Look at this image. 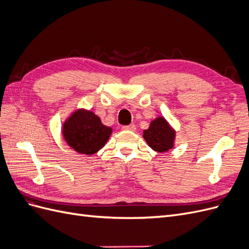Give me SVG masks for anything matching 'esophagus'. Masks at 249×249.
Listing matches in <instances>:
<instances>
[{
  "label": "esophagus",
  "mask_w": 249,
  "mask_h": 249,
  "mask_svg": "<svg viewBox=\"0 0 249 249\" xmlns=\"http://www.w3.org/2000/svg\"><path fill=\"white\" fill-rule=\"evenodd\" d=\"M122 129L124 131H130V132H134L135 130H136V126H135L134 124H130V125H124Z\"/></svg>",
  "instance_id": "34e87169"
}]
</instances>
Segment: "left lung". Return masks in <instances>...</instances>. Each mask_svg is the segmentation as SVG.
<instances>
[{"label": "left lung", "mask_w": 249, "mask_h": 249, "mask_svg": "<svg viewBox=\"0 0 249 249\" xmlns=\"http://www.w3.org/2000/svg\"><path fill=\"white\" fill-rule=\"evenodd\" d=\"M143 138L156 152L166 153L175 145L176 131L166 119L159 116L150 123L147 130L143 131Z\"/></svg>", "instance_id": "left-lung-1"}]
</instances>
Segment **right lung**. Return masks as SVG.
<instances>
[{
	"mask_svg": "<svg viewBox=\"0 0 249 249\" xmlns=\"http://www.w3.org/2000/svg\"><path fill=\"white\" fill-rule=\"evenodd\" d=\"M62 134L67 144L77 153L93 155L106 144L112 129L104 125L93 112L79 109L65 120Z\"/></svg>",
	"mask_w": 249,
	"mask_h": 249,
	"instance_id": "1",
	"label": "right lung"
}]
</instances>
